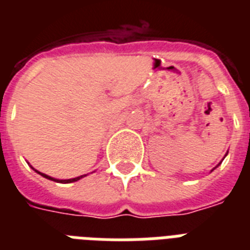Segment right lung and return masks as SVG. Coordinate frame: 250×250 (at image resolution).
<instances>
[{
    "mask_svg": "<svg viewBox=\"0 0 250 250\" xmlns=\"http://www.w3.org/2000/svg\"><path fill=\"white\" fill-rule=\"evenodd\" d=\"M32 168H33V167H32ZM33 170H35V168H33ZM35 171H36L37 174H40L41 176H44V178L49 179V180H53V182H58V183H74V182H78L79 179H82V178H84V176H85V175H82V176H78V178L64 179V180H60V179H54V178H52V176H49V175L42 174V172H40V171H37V170H35Z\"/></svg>",
    "mask_w": 250,
    "mask_h": 250,
    "instance_id": "obj_1",
    "label": "right lung"
}]
</instances>
